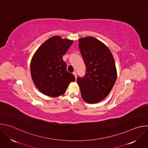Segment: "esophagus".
<instances>
[{
  "label": "esophagus",
  "mask_w": 148,
  "mask_h": 148,
  "mask_svg": "<svg viewBox=\"0 0 148 148\" xmlns=\"http://www.w3.org/2000/svg\"><path fill=\"white\" fill-rule=\"evenodd\" d=\"M73 74H74V77H75V79H77V73H76L75 72H74V73H73Z\"/></svg>",
  "instance_id": "34e87169"
}]
</instances>
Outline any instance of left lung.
<instances>
[{"label": "left lung", "instance_id": "obj_1", "mask_svg": "<svg viewBox=\"0 0 148 148\" xmlns=\"http://www.w3.org/2000/svg\"><path fill=\"white\" fill-rule=\"evenodd\" d=\"M79 49L86 66V75L77 78L82 99L96 103L106 98L116 79L114 57L102 42L93 37L78 40Z\"/></svg>", "mask_w": 148, "mask_h": 148}]
</instances>
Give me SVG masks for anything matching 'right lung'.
Segmentation results:
<instances>
[{"instance_id": "1", "label": "right lung", "mask_w": 148, "mask_h": 148, "mask_svg": "<svg viewBox=\"0 0 148 148\" xmlns=\"http://www.w3.org/2000/svg\"><path fill=\"white\" fill-rule=\"evenodd\" d=\"M73 41L55 36L42 44L30 62V73L37 88L43 94L57 97L64 94L75 77L67 71L62 56Z\"/></svg>"}]
</instances>
